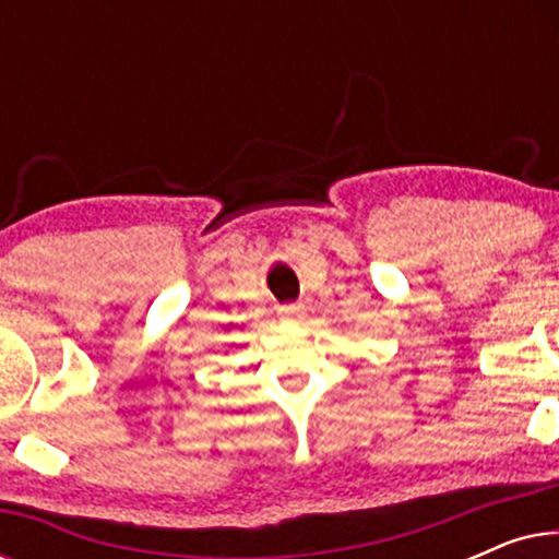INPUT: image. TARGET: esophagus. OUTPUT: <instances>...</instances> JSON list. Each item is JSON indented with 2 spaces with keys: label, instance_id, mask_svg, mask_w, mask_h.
<instances>
[{
  "label": "esophagus",
  "instance_id": "34e87169",
  "mask_svg": "<svg viewBox=\"0 0 559 559\" xmlns=\"http://www.w3.org/2000/svg\"><path fill=\"white\" fill-rule=\"evenodd\" d=\"M305 318V305H282L280 308V320L285 323H300Z\"/></svg>",
  "mask_w": 559,
  "mask_h": 559
}]
</instances>
